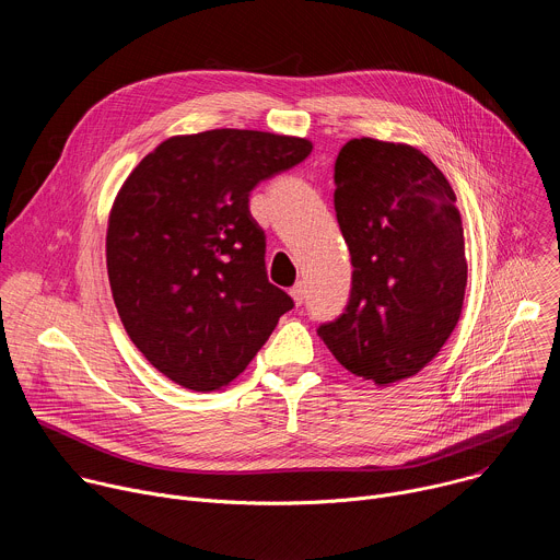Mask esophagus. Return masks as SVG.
Segmentation results:
<instances>
[{
	"instance_id": "esophagus-1",
	"label": "esophagus",
	"mask_w": 560,
	"mask_h": 560,
	"mask_svg": "<svg viewBox=\"0 0 560 560\" xmlns=\"http://www.w3.org/2000/svg\"><path fill=\"white\" fill-rule=\"evenodd\" d=\"M290 296L294 299L296 305H301V303L305 301V285H303V281H299V283H294V285L290 288Z\"/></svg>"
}]
</instances>
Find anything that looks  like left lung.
I'll use <instances>...</instances> for the list:
<instances>
[{
    "label": "left lung",
    "mask_w": 560,
    "mask_h": 560,
    "mask_svg": "<svg viewBox=\"0 0 560 560\" xmlns=\"http://www.w3.org/2000/svg\"><path fill=\"white\" fill-rule=\"evenodd\" d=\"M335 186L352 290L346 312L316 335L365 381L410 378L460 316L467 261L456 195L421 150L372 137L341 148Z\"/></svg>",
    "instance_id": "8db88e82"
}]
</instances>
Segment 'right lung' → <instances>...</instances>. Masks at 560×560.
I'll return each mask as SVG.
<instances>
[{
	"instance_id": "add662e5",
	"label": "right lung",
	"mask_w": 560,
	"mask_h": 560,
	"mask_svg": "<svg viewBox=\"0 0 560 560\" xmlns=\"http://www.w3.org/2000/svg\"><path fill=\"white\" fill-rule=\"evenodd\" d=\"M312 152V141L217 128L148 152L108 217L106 266L121 324L171 381L212 392L246 370L292 310L268 281L250 190Z\"/></svg>"
}]
</instances>
